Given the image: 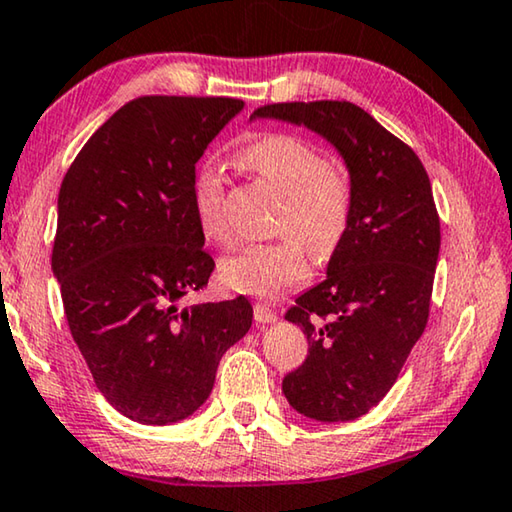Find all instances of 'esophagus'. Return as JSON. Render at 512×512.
Here are the masks:
<instances>
[{"label":"esophagus","mask_w":512,"mask_h":512,"mask_svg":"<svg viewBox=\"0 0 512 512\" xmlns=\"http://www.w3.org/2000/svg\"><path fill=\"white\" fill-rule=\"evenodd\" d=\"M253 315H255V322H257L259 326L276 324V322H278V315H276V312H273L271 308H266V305H262V303H255Z\"/></svg>","instance_id":"esophagus-1"}]
</instances>
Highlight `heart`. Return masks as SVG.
<instances>
[{
    "label": "heart",
    "instance_id": "b5f03b06",
    "mask_svg": "<svg viewBox=\"0 0 512 512\" xmlns=\"http://www.w3.org/2000/svg\"><path fill=\"white\" fill-rule=\"evenodd\" d=\"M241 163L282 195L278 243L243 248L220 262V280L234 292L276 299L308 278L310 266L301 243L317 259L331 257L352 223L354 186L342 165L326 163L315 144L289 133H266L241 149ZM223 170L204 163L195 177V216L211 243L230 241L223 213Z\"/></svg>",
    "mask_w": 512,
    "mask_h": 512
}]
</instances>
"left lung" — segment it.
<instances>
[{"mask_svg": "<svg viewBox=\"0 0 512 512\" xmlns=\"http://www.w3.org/2000/svg\"><path fill=\"white\" fill-rule=\"evenodd\" d=\"M255 119L317 133L352 177L345 239L326 278L285 315L310 349L282 379V393L315 421H354L384 400L425 331L441 243L430 179L414 151L354 103H276Z\"/></svg>", "mask_w": 512, "mask_h": 512, "instance_id": "left-lung-1", "label": "left lung"}]
</instances>
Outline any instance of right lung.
Masks as SVG:
<instances>
[{"label":"right lung","mask_w":512,"mask_h":512,"mask_svg":"<svg viewBox=\"0 0 512 512\" xmlns=\"http://www.w3.org/2000/svg\"><path fill=\"white\" fill-rule=\"evenodd\" d=\"M241 110L236 98H135L61 181L52 273L68 326L98 391L135 423L193 416L253 324L246 296L179 308L216 266L195 216V163Z\"/></svg>","instance_id":"add662e5"}]
</instances>
